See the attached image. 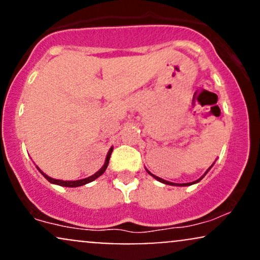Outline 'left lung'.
I'll use <instances>...</instances> for the list:
<instances>
[{
	"label": "left lung",
	"instance_id": "left-lung-1",
	"mask_svg": "<svg viewBox=\"0 0 260 260\" xmlns=\"http://www.w3.org/2000/svg\"><path fill=\"white\" fill-rule=\"evenodd\" d=\"M214 164H215V162H214ZM214 164H213V165H214ZM213 165H211V166H210V168H209V169L207 170V172H205V174H204V175H203L201 178H198V180H197V181H193V182H188V183H174V182H169V181H165V180H162V178H160V177H157V176H155V175H153V174H151V172H150V171H148V170H147V169H145V170H147V172H148V174H149V175H150V176H153V177L155 178V180H157V181H159V182H161V183H165V184H169V186H181V187H183V186H192V184H194V183H198V182H199V181H201V180H202V178H203V177H204V176L208 174V171H209V170H210L211 168H213Z\"/></svg>",
	"mask_w": 260,
	"mask_h": 260
}]
</instances>
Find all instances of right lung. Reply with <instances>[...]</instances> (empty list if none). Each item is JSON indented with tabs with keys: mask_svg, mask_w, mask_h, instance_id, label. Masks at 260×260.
<instances>
[{
	"mask_svg": "<svg viewBox=\"0 0 260 260\" xmlns=\"http://www.w3.org/2000/svg\"><path fill=\"white\" fill-rule=\"evenodd\" d=\"M112 150H113V148H110L109 153H107V155H106L105 164H104V165H103V168H101L98 172H95L94 175L89 176V177H86V178H83V180H77V181H63V180H56V178L49 177V176H47L46 174H44V172L41 171V170L39 169V168H38V170H39V171L41 172V175H43L44 177L46 178L47 181L51 182V183H53V184H58V186H62V187H80V186H84V184H86V183H90V182H92L94 180H96L98 177H100V176L103 175L104 172H105V170L107 169V165H109V160H110V156H111Z\"/></svg>",
	"mask_w": 260,
	"mask_h": 260,
	"instance_id": "1",
	"label": "right lung"
}]
</instances>
